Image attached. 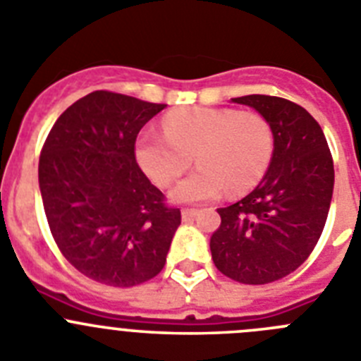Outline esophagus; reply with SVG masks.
<instances>
[{
    "label": "esophagus",
    "mask_w": 361,
    "mask_h": 361,
    "mask_svg": "<svg viewBox=\"0 0 361 361\" xmlns=\"http://www.w3.org/2000/svg\"><path fill=\"white\" fill-rule=\"evenodd\" d=\"M197 209H183V212H180V216H183V220L184 222H190V220H193L197 216Z\"/></svg>",
    "instance_id": "esophagus-1"
}]
</instances>
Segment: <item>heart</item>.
<instances>
[{
    "label": "heart",
    "instance_id": "heart-1",
    "mask_svg": "<svg viewBox=\"0 0 361 361\" xmlns=\"http://www.w3.org/2000/svg\"><path fill=\"white\" fill-rule=\"evenodd\" d=\"M164 133H141L135 159L157 186H170L195 157L199 170L171 190L177 204L240 195L266 175L275 152L269 121L255 111L193 106L166 116Z\"/></svg>",
    "mask_w": 361,
    "mask_h": 361
}]
</instances>
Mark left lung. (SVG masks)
<instances>
[{"mask_svg":"<svg viewBox=\"0 0 361 361\" xmlns=\"http://www.w3.org/2000/svg\"><path fill=\"white\" fill-rule=\"evenodd\" d=\"M269 121L275 152L250 195L216 209L209 250L216 269L240 283H269L307 260L324 231L334 166L320 124L305 108L271 95L231 99Z\"/></svg>","mask_w":361,"mask_h":361,"instance_id":"8db88e82","label":"left lung"}]
</instances>
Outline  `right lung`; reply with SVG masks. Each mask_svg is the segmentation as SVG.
<instances>
[{
	"instance_id": "add662e5",
	"label": "right lung",
	"mask_w": 361,
	"mask_h": 361,
	"mask_svg": "<svg viewBox=\"0 0 361 361\" xmlns=\"http://www.w3.org/2000/svg\"><path fill=\"white\" fill-rule=\"evenodd\" d=\"M166 104L92 92L66 108L39 157L54 240L95 282L132 288L161 273L180 212L135 162L137 133Z\"/></svg>"
}]
</instances>
